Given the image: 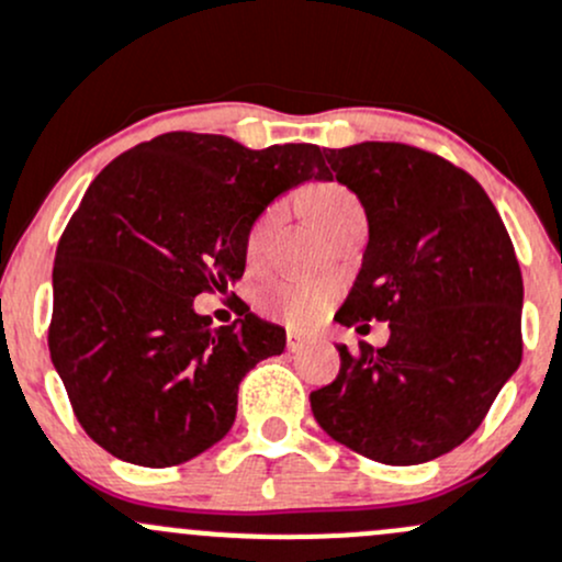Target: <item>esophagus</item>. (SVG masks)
Listing matches in <instances>:
<instances>
[{
    "mask_svg": "<svg viewBox=\"0 0 562 562\" xmlns=\"http://www.w3.org/2000/svg\"><path fill=\"white\" fill-rule=\"evenodd\" d=\"M310 341H312L310 336H301V334H296V330H291V334H288V350L299 352V350H304Z\"/></svg>",
    "mask_w": 562,
    "mask_h": 562,
    "instance_id": "1",
    "label": "esophagus"
}]
</instances>
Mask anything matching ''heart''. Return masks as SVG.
<instances>
[{
	"mask_svg": "<svg viewBox=\"0 0 562 562\" xmlns=\"http://www.w3.org/2000/svg\"><path fill=\"white\" fill-rule=\"evenodd\" d=\"M310 206V215L315 217L317 226L323 232H330L341 217H347L350 212H358L360 204L350 191H345L341 186H323L306 199ZM277 221H280V204L269 206L256 223H252L250 234H247V258L258 261L263 256V247L269 241L271 232H274ZM261 301V310L274 321L285 323L291 328H310L317 321L326 317V312L334 306L336 301V285L330 282H317V280H277L261 288L258 293Z\"/></svg>",
	"mask_w": 562,
	"mask_h": 562,
	"instance_id": "heart-1",
	"label": "heart"
}]
</instances>
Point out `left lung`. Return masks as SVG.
Here are the masks:
<instances>
[{
	"label": "left lung",
	"mask_w": 562,
	"mask_h": 562,
	"mask_svg": "<svg viewBox=\"0 0 562 562\" xmlns=\"http://www.w3.org/2000/svg\"><path fill=\"white\" fill-rule=\"evenodd\" d=\"M326 153V180L350 188L369 245L336 323H390L310 395L330 439L387 465L463 445L522 360V274L498 210L469 172L401 142ZM363 328V326H360Z\"/></svg>",
	"instance_id": "8db88e82"
}]
</instances>
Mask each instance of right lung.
<instances>
[{"mask_svg":"<svg viewBox=\"0 0 562 562\" xmlns=\"http://www.w3.org/2000/svg\"><path fill=\"white\" fill-rule=\"evenodd\" d=\"M306 180H326L317 145L169 132L88 186L58 241L47 347L99 447L164 469L232 430L241 376L285 350V328L250 310L215 328L193 299L245 274L252 223Z\"/></svg>","mask_w":562,"mask_h":562,"instance_id":"add662e5","label":"right lung"}]
</instances>
